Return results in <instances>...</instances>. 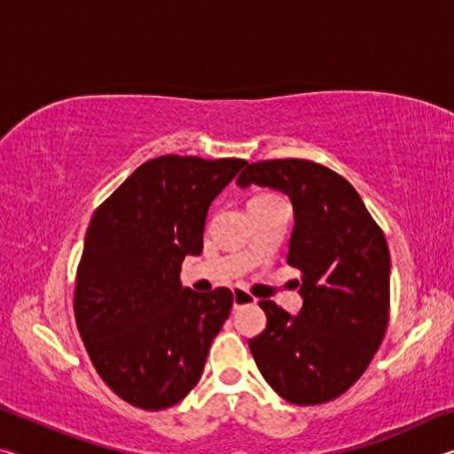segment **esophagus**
Here are the masks:
<instances>
[{"mask_svg":"<svg viewBox=\"0 0 454 454\" xmlns=\"http://www.w3.org/2000/svg\"><path fill=\"white\" fill-rule=\"evenodd\" d=\"M232 296H234V309H242V306H248V304L256 302V298L248 294V292L242 290V288H234Z\"/></svg>","mask_w":454,"mask_h":454,"instance_id":"esophagus-1","label":"esophagus"}]
</instances>
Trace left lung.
Wrapping results in <instances>:
<instances>
[{"label": "left lung", "mask_w": 454, "mask_h": 454, "mask_svg": "<svg viewBox=\"0 0 454 454\" xmlns=\"http://www.w3.org/2000/svg\"><path fill=\"white\" fill-rule=\"evenodd\" d=\"M236 184L290 198L288 264L302 272L298 317L272 301L260 302L266 328L248 340L258 371L292 404L334 401L363 376L387 333V238L358 192L310 160L248 164Z\"/></svg>", "instance_id": "left-lung-1"}]
</instances>
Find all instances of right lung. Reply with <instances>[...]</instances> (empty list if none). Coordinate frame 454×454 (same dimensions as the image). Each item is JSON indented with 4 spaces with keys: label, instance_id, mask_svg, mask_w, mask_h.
I'll return each instance as SVG.
<instances>
[{
    "label": "right lung",
    "instance_id": "1",
    "mask_svg": "<svg viewBox=\"0 0 454 454\" xmlns=\"http://www.w3.org/2000/svg\"><path fill=\"white\" fill-rule=\"evenodd\" d=\"M246 160L160 156L142 164L91 218L75 276L74 312L98 374L144 411L180 403L204 372L232 292L180 282L198 256L212 200Z\"/></svg>",
    "mask_w": 454,
    "mask_h": 454
}]
</instances>
